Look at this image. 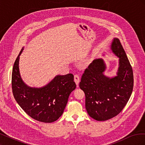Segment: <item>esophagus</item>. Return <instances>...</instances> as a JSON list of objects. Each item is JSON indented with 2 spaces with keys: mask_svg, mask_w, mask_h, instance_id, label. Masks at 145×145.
I'll list each match as a JSON object with an SVG mask.
<instances>
[{
  "mask_svg": "<svg viewBox=\"0 0 145 145\" xmlns=\"http://www.w3.org/2000/svg\"><path fill=\"white\" fill-rule=\"evenodd\" d=\"M74 81H75L76 85L78 86V84H79V82H80V77L77 74H76V75H74Z\"/></svg>",
  "mask_w": 145,
  "mask_h": 145,
  "instance_id": "34e87169",
  "label": "esophagus"
}]
</instances>
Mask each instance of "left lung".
<instances>
[{"instance_id":"obj_1","label":"left lung","mask_w":145,"mask_h":145,"mask_svg":"<svg viewBox=\"0 0 145 145\" xmlns=\"http://www.w3.org/2000/svg\"><path fill=\"white\" fill-rule=\"evenodd\" d=\"M110 49L119 59L116 75H105L106 66L103 59L99 58L85 70L79 84L85 94L87 112L97 121L107 120L118 115L128 102L133 89V69L119 39H113Z\"/></svg>"}]
</instances>
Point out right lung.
Wrapping results in <instances>:
<instances>
[{"mask_svg": "<svg viewBox=\"0 0 145 145\" xmlns=\"http://www.w3.org/2000/svg\"><path fill=\"white\" fill-rule=\"evenodd\" d=\"M12 69V89L14 99L28 116L37 121L52 123L62 115L69 96L76 89L72 74L57 75L41 88L31 87L22 78L19 71L20 56Z\"/></svg>", "mask_w": 145, "mask_h": 145, "instance_id": "add662e5", "label": "right lung"}]
</instances>
